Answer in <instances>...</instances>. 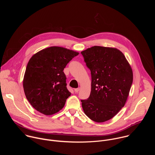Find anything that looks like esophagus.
<instances>
[{
	"label": "esophagus",
	"mask_w": 155,
	"mask_h": 155,
	"mask_svg": "<svg viewBox=\"0 0 155 155\" xmlns=\"http://www.w3.org/2000/svg\"><path fill=\"white\" fill-rule=\"evenodd\" d=\"M79 90H80V88L78 87V88H75V89L74 90V91L75 92V93H78V91H79Z\"/></svg>",
	"instance_id": "obj_1"
}]
</instances>
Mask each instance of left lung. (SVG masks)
Masks as SVG:
<instances>
[{"label": "left lung", "instance_id": "obj_1", "mask_svg": "<svg viewBox=\"0 0 155 155\" xmlns=\"http://www.w3.org/2000/svg\"><path fill=\"white\" fill-rule=\"evenodd\" d=\"M81 53L91 74L90 96L81 101L84 113L95 122L107 121L127 99L133 81L130 65L116 48L94 46Z\"/></svg>", "mask_w": 155, "mask_h": 155}]
</instances>
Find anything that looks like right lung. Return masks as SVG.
<instances>
[{
	"mask_svg": "<svg viewBox=\"0 0 155 155\" xmlns=\"http://www.w3.org/2000/svg\"><path fill=\"white\" fill-rule=\"evenodd\" d=\"M78 52L61 47H50L29 59L23 78L26 97L38 112L51 115L64 107L71 93L66 87L64 69Z\"/></svg>",
	"mask_w": 155,
	"mask_h": 155,
	"instance_id": "1",
	"label": "right lung"
}]
</instances>
